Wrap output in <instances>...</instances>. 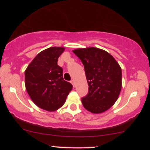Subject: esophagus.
I'll return each mask as SVG.
<instances>
[{
  "instance_id": "esophagus-1",
  "label": "esophagus",
  "mask_w": 150,
  "mask_h": 150,
  "mask_svg": "<svg viewBox=\"0 0 150 150\" xmlns=\"http://www.w3.org/2000/svg\"><path fill=\"white\" fill-rule=\"evenodd\" d=\"M70 83L73 85V87H75V81H74L73 80H70Z\"/></svg>"
}]
</instances>
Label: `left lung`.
I'll return each mask as SVG.
<instances>
[{
  "label": "left lung",
  "mask_w": 150,
  "mask_h": 150,
  "mask_svg": "<svg viewBox=\"0 0 150 150\" xmlns=\"http://www.w3.org/2000/svg\"><path fill=\"white\" fill-rule=\"evenodd\" d=\"M84 65L89 86L88 94L82 98L87 111L100 113L114 104L120 92L122 72L111 55L102 49L90 47L74 50Z\"/></svg>",
  "instance_id": "1"
}]
</instances>
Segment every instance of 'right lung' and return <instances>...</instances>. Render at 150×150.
<instances>
[{"label":"right lung","instance_id":"obj_1","mask_svg":"<svg viewBox=\"0 0 150 150\" xmlns=\"http://www.w3.org/2000/svg\"><path fill=\"white\" fill-rule=\"evenodd\" d=\"M64 49L51 47L44 50L25 70L27 93L34 104L46 111H55L63 106L73 89L72 84L64 80L63 68L57 63Z\"/></svg>","mask_w":150,"mask_h":150}]
</instances>
